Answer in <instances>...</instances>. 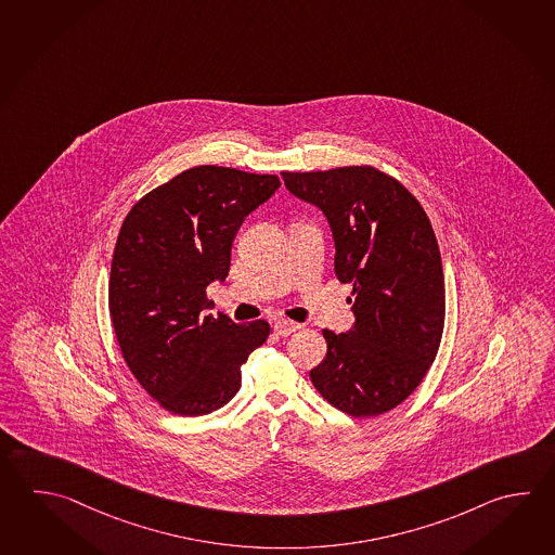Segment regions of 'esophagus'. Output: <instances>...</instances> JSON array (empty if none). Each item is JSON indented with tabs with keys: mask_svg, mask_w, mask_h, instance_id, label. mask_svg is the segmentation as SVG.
Wrapping results in <instances>:
<instances>
[{
	"mask_svg": "<svg viewBox=\"0 0 555 555\" xmlns=\"http://www.w3.org/2000/svg\"><path fill=\"white\" fill-rule=\"evenodd\" d=\"M300 328V324L298 322H293V320H286V318H279L276 322H274V332L279 334V336H291L293 332Z\"/></svg>",
	"mask_w": 555,
	"mask_h": 555,
	"instance_id": "esophagus-1",
	"label": "esophagus"
}]
</instances>
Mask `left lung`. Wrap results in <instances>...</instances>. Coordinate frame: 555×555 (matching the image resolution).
Instances as JSON below:
<instances>
[{"instance_id":"obj_1","label":"left lung","mask_w":555,"mask_h":555,"mask_svg":"<svg viewBox=\"0 0 555 555\" xmlns=\"http://www.w3.org/2000/svg\"><path fill=\"white\" fill-rule=\"evenodd\" d=\"M284 185L328 217L334 272L350 283L356 324L322 330L318 393L351 417L403 403L435 362L444 328V276L429 217L403 183L374 166L283 171Z\"/></svg>"}]
</instances>
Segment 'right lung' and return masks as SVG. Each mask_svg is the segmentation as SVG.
<instances>
[{
    "label": "right lung",
    "instance_id": "right-lung-1",
    "mask_svg": "<svg viewBox=\"0 0 555 555\" xmlns=\"http://www.w3.org/2000/svg\"><path fill=\"white\" fill-rule=\"evenodd\" d=\"M281 188L276 176L197 166L146 193L114 247L108 310L128 370L162 408L181 417L223 408L241 365L264 344V320L235 324L205 308L225 281L243 219Z\"/></svg>",
    "mask_w": 555,
    "mask_h": 555
}]
</instances>
